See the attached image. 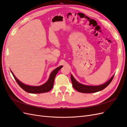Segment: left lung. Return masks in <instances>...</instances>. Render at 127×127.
<instances>
[{
  "instance_id": "left-lung-1",
  "label": "left lung",
  "mask_w": 127,
  "mask_h": 127,
  "mask_svg": "<svg viewBox=\"0 0 127 127\" xmlns=\"http://www.w3.org/2000/svg\"><path fill=\"white\" fill-rule=\"evenodd\" d=\"M114 76V75H113L108 82L99 86H87L83 85V84H80L77 82L72 74L71 75V82H72L73 87L74 89L78 91L84 93H91L98 92L105 89L111 83Z\"/></svg>"
}]
</instances>
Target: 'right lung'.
<instances>
[{"label": "right lung", "instance_id": "obj_1", "mask_svg": "<svg viewBox=\"0 0 127 127\" xmlns=\"http://www.w3.org/2000/svg\"><path fill=\"white\" fill-rule=\"evenodd\" d=\"M63 66H60L59 67H57L56 69H55L53 72H52L50 74L49 78L48 80L45 83V84H43L41 86H29L25 85V84H23L20 82L17 78H16L14 76V74L13 73V72L11 71V72L16 82L18 83V85L20 86V87L23 89L26 92L30 93H42L45 92H48L53 89L54 86V83L55 76H56V74L58 72Z\"/></svg>", "mask_w": 127, "mask_h": 127}]
</instances>
